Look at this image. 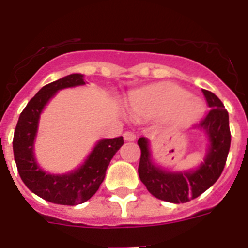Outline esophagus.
Segmentation results:
<instances>
[{
  "label": "esophagus",
  "instance_id": "34e87169",
  "mask_svg": "<svg viewBox=\"0 0 248 248\" xmlns=\"http://www.w3.org/2000/svg\"><path fill=\"white\" fill-rule=\"evenodd\" d=\"M123 137H124V139H125L126 141H134L135 138H137L134 133H131V131H125V133L123 134Z\"/></svg>",
  "mask_w": 248,
  "mask_h": 248
}]
</instances>
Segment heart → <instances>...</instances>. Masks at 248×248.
<instances>
[{"label": "heart", "mask_w": 248, "mask_h": 248, "mask_svg": "<svg viewBox=\"0 0 248 248\" xmlns=\"http://www.w3.org/2000/svg\"><path fill=\"white\" fill-rule=\"evenodd\" d=\"M128 108L137 117L157 118L170 114L179 122H192L200 117L203 105L177 85L157 84L133 94Z\"/></svg>", "instance_id": "heart-1"}]
</instances>
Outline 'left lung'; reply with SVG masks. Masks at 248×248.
<instances>
[{"mask_svg":"<svg viewBox=\"0 0 248 248\" xmlns=\"http://www.w3.org/2000/svg\"><path fill=\"white\" fill-rule=\"evenodd\" d=\"M210 110L195 128L201 129L209 137V150L203 163L196 170L171 172L155 165L150 159L149 141L139 138L141 150L138 168L141 183L153 196L172 203L194 200L211 187L222 172L231 145L229 113L223 103L212 92L202 89Z\"/></svg>","mask_w":248,"mask_h":248,"instance_id":"left-lung-1","label":"left lung"}]
</instances>
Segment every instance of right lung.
Here are the masks:
<instances>
[{
	"label": "right lung",
	"mask_w": 248,
	"mask_h": 248,
	"mask_svg": "<svg viewBox=\"0 0 248 248\" xmlns=\"http://www.w3.org/2000/svg\"><path fill=\"white\" fill-rule=\"evenodd\" d=\"M83 84V74L74 73L39 89L19 115L13 135V155L22 181L37 196L58 205L74 206L89 200L104 180L111 157L124 144L123 137L99 140L84 163L68 174H48L36 163L33 146L43 108L61 89Z\"/></svg>",
	"instance_id": "1"
}]
</instances>
